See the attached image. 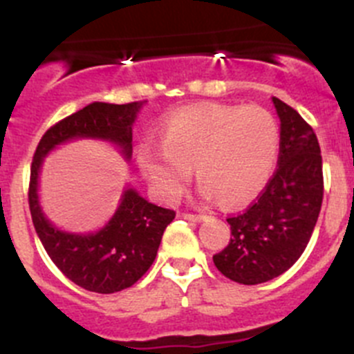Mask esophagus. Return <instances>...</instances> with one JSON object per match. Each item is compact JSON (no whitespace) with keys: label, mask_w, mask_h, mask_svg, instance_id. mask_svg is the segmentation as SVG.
<instances>
[{"label":"esophagus","mask_w":354,"mask_h":354,"mask_svg":"<svg viewBox=\"0 0 354 354\" xmlns=\"http://www.w3.org/2000/svg\"><path fill=\"white\" fill-rule=\"evenodd\" d=\"M184 217L189 218V221H205V218H207V214H193V212H186Z\"/></svg>","instance_id":"34e87169"}]
</instances>
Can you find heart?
<instances>
[{
    "mask_svg": "<svg viewBox=\"0 0 354 354\" xmlns=\"http://www.w3.org/2000/svg\"><path fill=\"white\" fill-rule=\"evenodd\" d=\"M161 149L144 144L139 163L144 175L167 198H177L196 171L205 196L225 207L254 200L274 171L280 127L257 106L187 107L161 123Z\"/></svg>",
    "mask_w": 354,
    "mask_h": 354,
    "instance_id": "heart-1",
    "label": "heart"
}]
</instances>
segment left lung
I'll return each instance as SVG.
<instances>
[{
    "mask_svg": "<svg viewBox=\"0 0 354 354\" xmlns=\"http://www.w3.org/2000/svg\"><path fill=\"white\" fill-rule=\"evenodd\" d=\"M280 116L278 165L247 210L230 215L231 240L214 255L218 271L243 285L283 274L306 250L323 201V163L316 133L304 118L272 97Z\"/></svg>",
    "mask_w": 354,
    "mask_h": 354,
    "instance_id": "left-lung-1",
    "label": "left lung"
}]
</instances>
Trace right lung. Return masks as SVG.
Listing matches in <instances>:
<instances>
[{"mask_svg":"<svg viewBox=\"0 0 354 354\" xmlns=\"http://www.w3.org/2000/svg\"><path fill=\"white\" fill-rule=\"evenodd\" d=\"M147 100L129 104L93 102L57 121L35 151L29 179V210L32 224L53 264L66 278L95 294H114L132 287L156 259L161 236L175 218L170 208L149 203L133 189L124 191L120 208L95 234H69L53 227L38 203V171L43 156L74 137H99L132 154V123Z\"/></svg>","mask_w":354,"mask_h":354,"instance_id":"right-lung-1","label":"right lung"}]
</instances>
